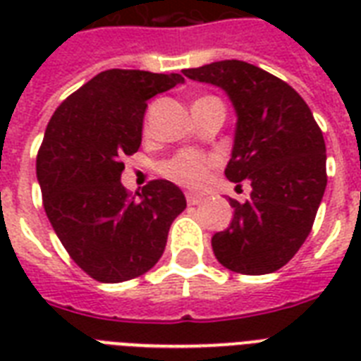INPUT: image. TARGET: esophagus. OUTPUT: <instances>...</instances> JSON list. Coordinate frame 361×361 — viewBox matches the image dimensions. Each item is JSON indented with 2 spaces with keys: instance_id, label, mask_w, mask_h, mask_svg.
Listing matches in <instances>:
<instances>
[{
  "instance_id": "obj_1",
  "label": "esophagus",
  "mask_w": 361,
  "mask_h": 361,
  "mask_svg": "<svg viewBox=\"0 0 361 361\" xmlns=\"http://www.w3.org/2000/svg\"><path fill=\"white\" fill-rule=\"evenodd\" d=\"M187 204L189 206H197V204H200L204 200L202 197H198V195H192V192H187Z\"/></svg>"
}]
</instances>
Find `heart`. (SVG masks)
<instances>
[{"label": "heart", "mask_w": 361, "mask_h": 361, "mask_svg": "<svg viewBox=\"0 0 361 361\" xmlns=\"http://www.w3.org/2000/svg\"><path fill=\"white\" fill-rule=\"evenodd\" d=\"M215 159L208 157L200 152H180L172 159H169L163 164V174L169 180L176 181L178 185L189 187V189H198L206 183L209 176V170L214 169Z\"/></svg>", "instance_id": "b5f03b06"}]
</instances>
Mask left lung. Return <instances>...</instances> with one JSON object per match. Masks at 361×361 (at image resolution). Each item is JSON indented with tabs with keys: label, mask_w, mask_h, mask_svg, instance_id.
<instances>
[{
	"label": "left lung",
	"mask_w": 361,
	"mask_h": 361,
	"mask_svg": "<svg viewBox=\"0 0 361 361\" xmlns=\"http://www.w3.org/2000/svg\"><path fill=\"white\" fill-rule=\"evenodd\" d=\"M183 75L228 95L238 121L225 176L252 189L243 204L228 198L234 217L212 238L215 257L236 274L277 271L303 245L324 197L322 130L296 90L257 65L225 59Z\"/></svg>",
	"instance_id": "8db88e82"
}]
</instances>
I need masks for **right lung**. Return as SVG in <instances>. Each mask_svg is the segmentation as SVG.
Segmentation results:
<instances>
[{
  "mask_svg": "<svg viewBox=\"0 0 361 361\" xmlns=\"http://www.w3.org/2000/svg\"><path fill=\"white\" fill-rule=\"evenodd\" d=\"M178 84V73L103 71L48 123L37 155L44 212L71 258L95 281L121 283L152 269L185 209L172 181H149L138 198L121 185V161L140 147L147 101Z\"/></svg>",
  "mask_w": 361,
  "mask_h": 361,
  "instance_id": "1",
  "label": "right lung"
}]
</instances>
